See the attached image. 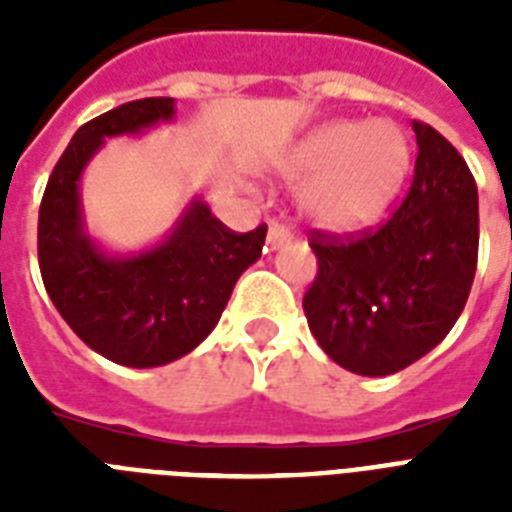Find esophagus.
<instances>
[{
  "instance_id": "1",
  "label": "esophagus",
  "mask_w": 512,
  "mask_h": 512,
  "mask_svg": "<svg viewBox=\"0 0 512 512\" xmlns=\"http://www.w3.org/2000/svg\"><path fill=\"white\" fill-rule=\"evenodd\" d=\"M289 241H292V233H289V228H284L281 223H271V228H268V247L279 249V247H284V244H289Z\"/></svg>"
}]
</instances>
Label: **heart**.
<instances>
[{
	"label": "heart",
	"mask_w": 512,
	"mask_h": 512,
	"mask_svg": "<svg viewBox=\"0 0 512 512\" xmlns=\"http://www.w3.org/2000/svg\"><path fill=\"white\" fill-rule=\"evenodd\" d=\"M412 164L409 140L390 122L335 119L308 132L287 156L284 172L308 177L300 207L329 231L372 225L401 191Z\"/></svg>",
	"instance_id": "b5f03b06"
}]
</instances>
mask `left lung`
<instances>
[{
    "label": "left lung",
    "mask_w": 512,
    "mask_h": 512,
    "mask_svg": "<svg viewBox=\"0 0 512 512\" xmlns=\"http://www.w3.org/2000/svg\"><path fill=\"white\" fill-rule=\"evenodd\" d=\"M412 188L377 231H313L319 273L303 297L313 337L364 377L401 372L449 335L478 263V191L457 148L412 122Z\"/></svg>",
    "instance_id": "obj_1"
}]
</instances>
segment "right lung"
Listing matches in <instances>:
<instances>
[{
  "mask_svg": "<svg viewBox=\"0 0 512 512\" xmlns=\"http://www.w3.org/2000/svg\"><path fill=\"white\" fill-rule=\"evenodd\" d=\"M175 119V98H143L82 124L39 207V271L66 324L95 353L132 369L191 353L215 329L236 281L263 255L268 225L236 233L193 196L159 244L111 255L84 225L79 180L106 138Z\"/></svg>",
  "mask_w": 512,
  "mask_h": 512,
  "instance_id": "obj_1",
  "label": "right lung"
}]
</instances>
